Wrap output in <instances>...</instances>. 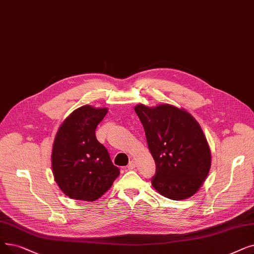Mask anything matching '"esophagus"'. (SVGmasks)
Here are the masks:
<instances>
[{"label":"esophagus","mask_w":254,"mask_h":254,"mask_svg":"<svg viewBox=\"0 0 254 254\" xmlns=\"http://www.w3.org/2000/svg\"><path fill=\"white\" fill-rule=\"evenodd\" d=\"M127 169H134L136 167V162L133 161V160L129 161V163L127 164Z\"/></svg>","instance_id":"1"}]
</instances>
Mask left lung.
I'll return each instance as SVG.
<instances>
[{
	"label": "left lung",
	"instance_id": "obj_1",
	"mask_svg": "<svg viewBox=\"0 0 254 254\" xmlns=\"http://www.w3.org/2000/svg\"><path fill=\"white\" fill-rule=\"evenodd\" d=\"M156 162L151 185L172 200L187 199L200 187L211 168V150L196 119L184 109L163 104L135 107Z\"/></svg>",
	"mask_w": 254,
	"mask_h": 254
}]
</instances>
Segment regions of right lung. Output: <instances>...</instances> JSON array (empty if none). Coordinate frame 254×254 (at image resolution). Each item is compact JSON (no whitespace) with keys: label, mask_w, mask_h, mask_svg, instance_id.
<instances>
[{"label":"right lung","mask_w":254,"mask_h":254,"mask_svg":"<svg viewBox=\"0 0 254 254\" xmlns=\"http://www.w3.org/2000/svg\"><path fill=\"white\" fill-rule=\"evenodd\" d=\"M107 112V108L80 107L63 121L55 137L54 179L61 191L72 199H98L120 173L95 136L96 127Z\"/></svg>","instance_id":"right-lung-1"}]
</instances>
